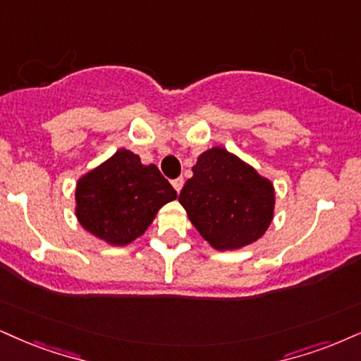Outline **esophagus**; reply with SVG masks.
I'll return each instance as SVG.
<instances>
[{"label": "esophagus", "mask_w": 361, "mask_h": 361, "mask_svg": "<svg viewBox=\"0 0 361 361\" xmlns=\"http://www.w3.org/2000/svg\"><path fill=\"white\" fill-rule=\"evenodd\" d=\"M172 185L177 192H180L182 188H184V179H182V177H177V179L172 180Z\"/></svg>", "instance_id": "1"}]
</instances>
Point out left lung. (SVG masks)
<instances>
[{
  "instance_id": "left-lung-1",
  "label": "left lung",
  "mask_w": 361,
  "mask_h": 361,
  "mask_svg": "<svg viewBox=\"0 0 361 361\" xmlns=\"http://www.w3.org/2000/svg\"><path fill=\"white\" fill-rule=\"evenodd\" d=\"M179 202L212 247L239 249L259 239L273 219L274 189L222 147L199 155Z\"/></svg>"
}]
</instances>
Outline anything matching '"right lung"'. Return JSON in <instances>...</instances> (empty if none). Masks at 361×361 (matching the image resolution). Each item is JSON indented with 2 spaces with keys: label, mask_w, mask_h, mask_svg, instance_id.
Masks as SVG:
<instances>
[{
  "label": "right lung",
  "mask_w": 361,
  "mask_h": 361,
  "mask_svg": "<svg viewBox=\"0 0 361 361\" xmlns=\"http://www.w3.org/2000/svg\"><path fill=\"white\" fill-rule=\"evenodd\" d=\"M77 217L97 238L126 246L145 233L164 204L177 192L154 164L120 149L77 184Z\"/></svg>",
  "instance_id": "1"
}]
</instances>
